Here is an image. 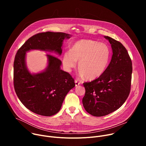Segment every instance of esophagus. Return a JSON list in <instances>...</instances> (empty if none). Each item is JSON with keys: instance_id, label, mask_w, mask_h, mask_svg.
<instances>
[{"instance_id": "obj_1", "label": "esophagus", "mask_w": 146, "mask_h": 146, "mask_svg": "<svg viewBox=\"0 0 146 146\" xmlns=\"http://www.w3.org/2000/svg\"><path fill=\"white\" fill-rule=\"evenodd\" d=\"M80 84V82H79L78 80H75V85L76 86H78Z\"/></svg>"}]
</instances>
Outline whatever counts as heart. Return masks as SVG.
Returning <instances> with one entry per match:
<instances>
[{"label":"heart","instance_id":"1","mask_svg":"<svg viewBox=\"0 0 146 146\" xmlns=\"http://www.w3.org/2000/svg\"><path fill=\"white\" fill-rule=\"evenodd\" d=\"M110 55L106 44L92 40H81L72 45L70 52L64 54L62 63L65 70L70 72L78 62L80 75L87 80H94L106 70Z\"/></svg>","mask_w":146,"mask_h":146}]
</instances>
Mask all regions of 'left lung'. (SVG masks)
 <instances>
[{
    "label": "left lung",
    "instance_id": "left-lung-1",
    "mask_svg": "<svg viewBox=\"0 0 146 146\" xmlns=\"http://www.w3.org/2000/svg\"><path fill=\"white\" fill-rule=\"evenodd\" d=\"M105 38L113 50L110 64L98 78L83 83L86 89L83 106L95 117L105 116L118 109L131 91L132 63L129 55L119 41L109 36Z\"/></svg>",
    "mask_w": 146,
    "mask_h": 146
}]
</instances>
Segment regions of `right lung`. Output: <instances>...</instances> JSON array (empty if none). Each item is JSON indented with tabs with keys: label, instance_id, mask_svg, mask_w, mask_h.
Wrapping results in <instances>:
<instances>
[{
	"label": "right lung",
	"instance_id": "right-lung-1",
	"mask_svg": "<svg viewBox=\"0 0 146 146\" xmlns=\"http://www.w3.org/2000/svg\"><path fill=\"white\" fill-rule=\"evenodd\" d=\"M70 38L65 33L46 32L29 38L17 52L14 61L13 81L15 93L23 105L41 115L51 116L60 109L69 91L75 87L72 76L60 69L61 60L47 54V69L31 74L25 65V53L31 50L54 51L60 55L63 40Z\"/></svg>",
	"mask_w": 146,
	"mask_h": 146
}]
</instances>
